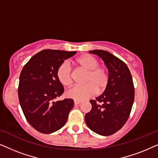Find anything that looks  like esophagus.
<instances>
[{"label": "esophagus", "mask_w": 158, "mask_h": 158, "mask_svg": "<svg viewBox=\"0 0 158 158\" xmlns=\"http://www.w3.org/2000/svg\"><path fill=\"white\" fill-rule=\"evenodd\" d=\"M81 103V101H74V104L75 106L80 104V103Z\"/></svg>", "instance_id": "obj_1"}]
</instances>
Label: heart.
<instances>
[{
	"label": "heart",
	"mask_w": 158,
	"mask_h": 158,
	"mask_svg": "<svg viewBox=\"0 0 158 158\" xmlns=\"http://www.w3.org/2000/svg\"><path fill=\"white\" fill-rule=\"evenodd\" d=\"M75 64L79 68L88 71L85 83V85L75 86L67 92L69 98L77 101H83L91 98L97 94L104 92L108 88L110 81L109 71L105 67L99 65L98 60L94 56L85 55L80 56L75 60ZM57 77L60 83L66 87L73 85V73L70 65L63 62L58 67Z\"/></svg>",
	"instance_id": "1"
}]
</instances>
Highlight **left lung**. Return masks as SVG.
Listing matches in <instances>:
<instances>
[{
    "label": "left lung",
    "instance_id": "1",
    "mask_svg": "<svg viewBox=\"0 0 158 158\" xmlns=\"http://www.w3.org/2000/svg\"><path fill=\"white\" fill-rule=\"evenodd\" d=\"M89 52L103 60L110 81L100 96L90 101L92 109L85 114V122L94 132L109 136L119 130L130 115L135 99L132 77L125 62L109 52L96 49Z\"/></svg>",
    "mask_w": 158,
    "mask_h": 158
}]
</instances>
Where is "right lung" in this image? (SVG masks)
<instances>
[{
  "instance_id": "add662e5",
  "label": "right lung",
  "mask_w": 158,
  "mask_h": 158,
  "mask_svg": "<svg viewBox=\"0 0 158 158\" xmlns=\"http://www.w3.org/2000/svg\"><path fill=\"white\" fill-rule=\"evenodd\" d=\"M76 52L44 49L23 66L19 77V103L28 122L43 134L57 131L65 124L74 106L71 98L53 101L64 92L57 70Z\"/></svg>"
}]
</instances>
